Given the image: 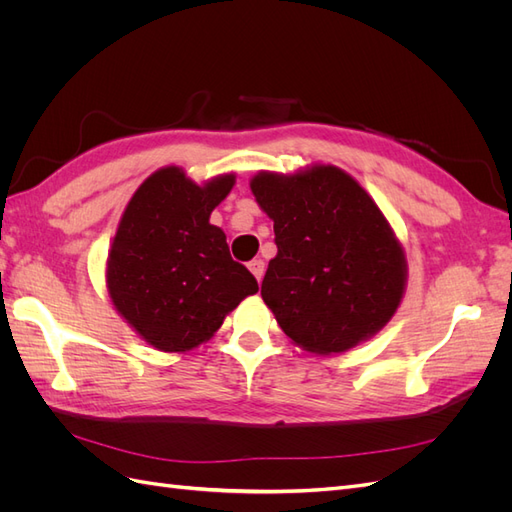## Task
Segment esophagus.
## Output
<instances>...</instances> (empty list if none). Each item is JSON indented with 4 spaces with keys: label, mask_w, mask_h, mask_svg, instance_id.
Listing matches in <instances>:
<instances>
[{
    "label": "esophagus",
    "mask_w": 512,
    "mask_h": 512,
    "mask_svg": "<svg viewBox=\"0 0 512 512\" xmlns=\"http://www.w3.org/2000/svg\"><path fill=\"white\" fill-rule=\"evenodd\" d=\"M247 267H250V271L256 275V280L260 282L262 275H265V260H262V258H254Z\"/></svg>",
    "instance_id": "esophagus-1"
}]
</instances>
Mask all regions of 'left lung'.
Here are the masks:
<instances>
[{"instance_id":"obj_1","label":"left lung","mask_w":512,"mask_h":512,"mask_svg":"<svg viewBox=\"0 0 512 512\" xmlns=\"http://www.w3.org/2000/svg\"><path fill=\"white\" fill-rule=\"evenodd\" d=\"M256 203L273 220L277 256L260 294L282 331L316 354L344 352L391 320L406 258L389 222L344 170L260 173Z\"/></svg>"}]
</instances>
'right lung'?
Instances as JSON below:
<instances>
[{
    "mask_svg": "<svg viewBox=\"0 0 512 512\" xmlns=\"http://www.w3.org/2000/svg\"><path fill=\"white\" fill-rule=\"evenodd\" d=\"M232 185L235 175L196 185L168 166L123 211L108 254V294L153 348H196L247 294L258 292L256 277L232 260L222 228L209 224Z\"/></svg>",
    "mask_w": 512,
    "mask_h": 512,
    "instance_id": "obj_1",
    "label": "right lung"
}]
</instances>
